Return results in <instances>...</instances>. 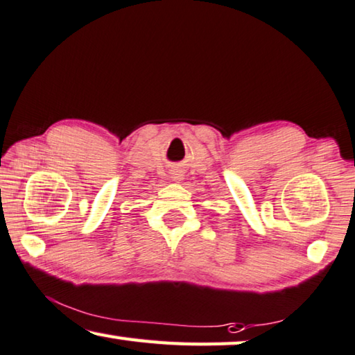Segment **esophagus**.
<instances>
[{
  "label": "esophagus",
  "instance_id": "obj_1",
  "mask_svg": "<svg viewBox=\"0 0 355 355\" xmlns=\"http://www.w3.org/2000/svg\"><path fill=\"white\" fill-rule=\"evenodd\" d=\"M173 178H174V179H176V181H181V179H182V174H178V173H176V174H174V176H173Z\"/></svg>",
  "mask_w": 355,
  "mask_h": 355
}]
</instances>
